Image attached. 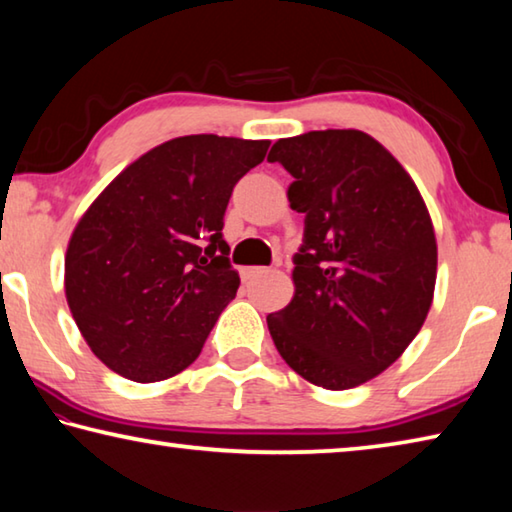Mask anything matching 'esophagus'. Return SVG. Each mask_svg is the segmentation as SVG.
I'll list each match as a JSON object with an SVG mask.
<instances>
[{"mask_svg":"<svg viewBox=\"0 0 512 512\" xmlns=\"http://www.w3.org/2000/svg\"><path fill=\"white\" fill-rule=\"evenodd\" d=\"M268 271H271V268H266V266H248L241 271V277H244V280H255V277L266 275Z\"/></svg>","mask_w":512,"mask_h":512,"instance_id":"1","label":"esophagus"}]
</instances>
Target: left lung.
Listing matches in <instances>:
<instances>
[{
	"instance_id": "left-lung-1",
	"label": "left lung",
	"mask_w": 512,
	"mask_h": 512,
	"mask_svg": "<svg viewBox=\"0 0 512 512\" xmlns=\"http://www.w3.org/2000/svg\"><path fill=\"white\" fill-rule=\"evenodd\" d=\"M268 162L291 173V210L305 214L296 296L266 316L268 332L300 377L354 388L391 366L429 314L438 264L429 212L402 164L361 131L277 140Z\"/></svg>"
}]
</instances>
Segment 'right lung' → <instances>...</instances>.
<instances>
[{
  "label": "right lung",
  "instance_id": "obj_1",
  "mask_svg": "<svg viewBox=\"0 0 512 512\" xmlns=\"http://www.w3.org/2000/svg\"><path fill=\"white\" fill-rule=\"evenodd\" d=\"M268 144L176 137L121 171L83 214L65 257L67 305L117 375L151 384L201 354L239 289L225 207Z\"/></svg>",
  "mask_w": 512,
  "mask_h": 512
}]
</instances>
